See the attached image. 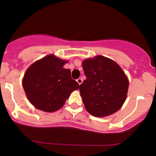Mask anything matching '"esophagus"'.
<instances>
[{
	"instance_id": "esophagus-1",
	"label": "esophagus",
	"mask_w": 156,
	"mask_h": 156,
	"mask_svg": "<svg viewBox=\"0 0 156 156\" xmlns=\"http://www.w3.org/2000/svg\"><path fill=\"white\" fill-rule=\"evenodd\" d=\"M82 79H81V78H78V79H77V82H78V84H79V85H80V84H82Z\"/></svg>"
}]
</instances>
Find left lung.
<instances>
[{"label": "left lung", "instance_id": "obj_1", "mask_svg": "<svg viewBox=\"0 0 156 156\" xmlns=\"http://www.w3.org/2000/svg\"><path fill=\"white\" fill-rule=\"evenodd\" d=\"M86 80L80 85V94L86 110L95 117L114 114L127 98L129 81L125 72L112 59L103 56L82 62Z\"/></svg>", "mask_w": 156, "mask_h": 156}]
</instances>
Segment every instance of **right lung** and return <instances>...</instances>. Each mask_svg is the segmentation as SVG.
Masks as SVG:
<instances>
[{"instance_id": "add662e5", "label": "right lung", "mask_w": 156, "mask_h": 156, "mask_svg": "<svg viewBox=\"0 0 156 156\" xmlns=\"http://www.w3.org/2000/svg\"><path fill=\"white\" fill-rule=\"evenodd\" d=\"M68 60L50 54L31 64L25 72L23 86L26 97L36 108L53 112L61 108L79 84L63 68Z\"/></svg>"}]
</instances>
